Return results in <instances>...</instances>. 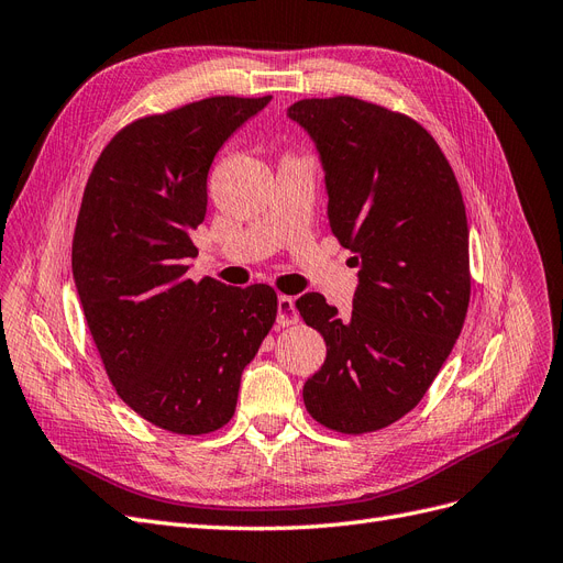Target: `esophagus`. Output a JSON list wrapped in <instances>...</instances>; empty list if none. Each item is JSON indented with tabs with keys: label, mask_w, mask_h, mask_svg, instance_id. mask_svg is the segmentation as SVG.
Here are the masks:
<instances>
[{
	"label": "esophagus",
	"mask_w": 563,
	"mask_h": 563,
	"mask_svg": "<svg viewBox=\"0 0 563 563\" xmlns=\"http://www.w3.org/2000/svg\"><path fill=\"white\" fill-rule=\"evenodd\" d=\"M299 322V310L295 306V299L280 295L278 297V324L280 327H289V324H297Z\"/></svg>",
	"instance_id": "esophagus-1"
}]
</instances>
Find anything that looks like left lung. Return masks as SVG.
<instances>
[{"instance_id":"1","label":"left lung","mask_w":563,"mask_h":563,"mask_svg":"<svg viewBox=\"0 0 563 563\" xmlns=\"http://www.w3.org/2000/svg\"><path fill=\"white\" fill-rule=\"evenodd\" d=\"M287 118L316 143L329 227L360 268L345 320L318 292L297 299L327 343L303 404L334 431H378L420 404L462 334L471 274L460 183L422 124L378 103L301 99Z\"/></svg>"}]
</instances>
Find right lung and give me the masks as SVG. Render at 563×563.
<instances>
[{
  "label": "right lung",
  "mask_w": 563,
  "mask_h": 563,
  "mask_svg": "<svg viewBox=\"0 0 563 563\" xmlns=\"http://www.w3.org/2000/svg\"><path fill=\"white\" fill-rule=\"evenodd\" d=\"M268 101L211 97L134 120L82 192L71 245L82 313L118 397L166 431L232 420L241 373L276 322L274 287L185 276L213 157Z\"/></svg>",
  "instance_id": "obj_1"
}]
</instances>
